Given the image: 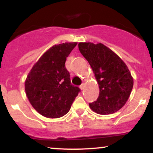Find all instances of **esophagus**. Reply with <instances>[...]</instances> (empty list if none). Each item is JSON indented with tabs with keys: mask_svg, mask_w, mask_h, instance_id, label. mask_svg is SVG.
Wrapping results in <instances>:
<instances>
[{
	"mask_svg": "<svg viewBox=\"0 0 153 153\" xmlns=\"http://www.w3.org/2000/svg\"><path fill=\"white\" fill-rule=\"evenodd\" d=\"M84 87H85V83H82L81 85H80V90H83L84 89Z\"/></svg>",
	"mask_w": 153,
	"mask_h": 153,
	"instance_id": "esophagus-1",
	"label": "esophagus"
}]
</instances>
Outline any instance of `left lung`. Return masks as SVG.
<instances>
[{
    "instance_id": "1",
    "label": "left lung",
    "mask_w": 153,
    "mask_h": 153,
    "mask_svg": "<svg viewBox=\"0 0 153 153\" xmlns=\"http://www.w3.org/2000/svg\"><path fill=\"white\" fill-rule=\"evenodd\" d=\"M80 53L87 59L99 84V96L90 108L99 114L115 113L129 99L134 80L127 65L102 43L80 42Z\"/></svg>"
}]
</instances>
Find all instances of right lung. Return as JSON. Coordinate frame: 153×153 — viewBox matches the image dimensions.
<instances>
[{"mask_svg":"<svg viewBox=\"0 0 153 153\" xmlns=\"http://www.w3.org/2000/svg\"><path fill=\"white\" fill-rule=\"evenodd\" d=\"M77 42L55 45L40 57L25 80L26 96L39 114L50 119L65 115L80 91L71 83L65 61Z\"/></svg>","mask_w":153,"mask_h":153,"instance_id":"right-lung-1","label":"right lung"}]
</instances>
